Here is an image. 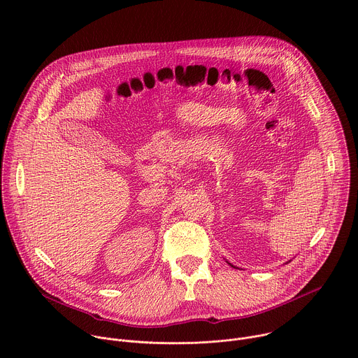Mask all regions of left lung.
I'll return each mask as SVG.
<instances>
[{
	"label": "left lung",
	"instance_id": "obj_1",
	"mask_svg": "<svg viewBox=\"0 0 358 358\" xmlns=\"http://www.w3.org/2000/svg\"><path fill=\"white\" fill-rule=\"evenodd\" d=\"M229 265H231V264H229ZM231 266H234V265H231ZM234 268H235V266H234Z\"/></svg>",
	"mask_w": 358,
	"mask_h": 358
}]
</instances>
